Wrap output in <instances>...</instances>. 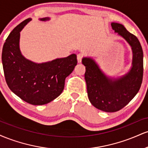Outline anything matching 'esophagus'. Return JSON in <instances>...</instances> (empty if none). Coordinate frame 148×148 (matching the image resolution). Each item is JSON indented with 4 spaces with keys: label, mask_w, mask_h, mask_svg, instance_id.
<instances>
[{
    "label": "esophagus",
    "mask_w": 148,
    "mask_h": 148,
    "mask_svg": "<svg viewBox=\"0 0 148 148\" xmlns=\"http://www.w3.org/2000/svg\"><path fill=\"white\" fill-rule=\"evenodd\" d=\"M82 57H83L82 54H81V53L78 54V55H77V61H78V63H81V60H82Z\"/></svg>",
    "instance_id": "esophagus-1"
}]
</instances>
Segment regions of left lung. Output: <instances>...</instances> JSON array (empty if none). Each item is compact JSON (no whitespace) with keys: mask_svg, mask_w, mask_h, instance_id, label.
I'll use <instances>...</instances> for the list:
<instances>
[{"mask_svg":"<svg viewBox=\"0 0 148 148\" xmlns=\"http://www.w3.org/2000/svg\"><path fill=\"white\" fill-rule=\"evenodd\" d=\"M111 27L132 49L133 56L129 72L118 77H111L101 70L93 58L82 59L86 67L88 99L95 108L108 113L122 109L133 99L140 89L143 74V53L138 38L120 23L113 22Z\"/></svg>","mask_w":148,"mask_h":148,"instance_id":"obj_1","label":"left lung"}]
</instances>
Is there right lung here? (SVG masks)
I'll return each mask as SVG.
<instances>
[{
	"mask_svg": "<svg viewBox=\"0 0 148 148\" xmlns=\"http://www.w3.org/2000/svg\"><path fill=\"white\" fill-rule=\"evenodd\" d=\"M31 20L21 22L7 38L2 51L3 71L8 87L16 95L30 104L44 105L62 93L66 77L73 72L77 60L76 54L42 63L25 58L20 50V32Z\"/></svg>",
	"mask_w": 148,
	"mask_h": 148,
	"instance_id": "add662e5",
	"label": "right lung"
}]
</instances>
